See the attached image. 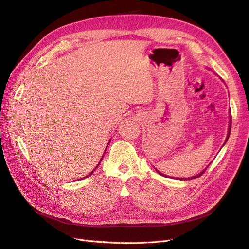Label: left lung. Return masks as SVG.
Here are the masks:
<instances>
[{"instance_id":"8db88e82","label":"left lung","mask_w":249,"mask_h":249,"mask_svg":"<svg viewBox=\"0 0 249 249\" xmlns=\"http://www.w3.org/2000/svg\"><path fill=\"white\" fill-rule=\"evenodd\" d=\"M230 126H229V133H228V137H227V139H225V142H227L228 141V139H229V137H230V134H231V115L230 116ZM224 142V143H225ZM207 169V168H206ZM206 169H203L200 173H198V175H196V176H194V177H191V178H176L177 179H180V180H188V179H193V178H198V177H200L201 175H202V173L203 172H205L206 171ZM158 171V170H157ZM158 172H159V171H158ZM160 173V175H162V173L161 172H159ZM162 176H164V175H162ZM165 177H166V176H165Z\"/></svg>"}]
</instances>
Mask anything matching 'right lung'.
I'll return each instance as SVG.
<instances>
[{"instance_id": "1", "label": "right lung", "mask_w": 249, "mask_h": 249, "mask_svg": "<svg viewBox=\"0 0 249 249\" xmlns=\"http://www.w3.org/2000/svg\"><path fill=\"white\" fill-rule=\"evenodd\" d=\"M108 144H109V143H108ZM104 154H105V153H104ZM103 157H104V155H103ZM103 157H102V159H101V160H100V163H101V161H102V160H103ZM100 163H99V164H97V166H99V165H100ZM97 166H96V167H95V168H94V170H95V169H96V168H97ZM94 170H92V171H91V172H90V173H89V175H87V176H86V177H85V178H88V177H89V176H91V175H92V173H93V171H94Z\"/></svg>"}]
</instances>
